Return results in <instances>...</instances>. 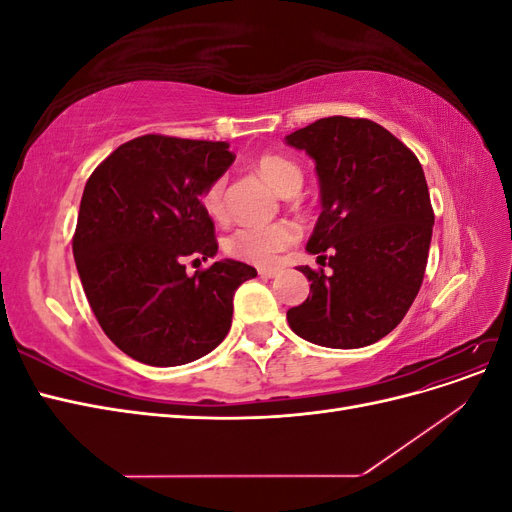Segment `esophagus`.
Returning a JSON list of instances; mask_svg holds the SVG:
<instances>
[{
  "label": "esophagus",
  "instance_id": "esophagus-1",
  "mask_svg": "<svg viewBox=\"0 0 512 512\" xmlns=\"http://www.w3.org/2000/svg\"><path fill=\"white\" fill-rule=\"evenodd\" d=\"M258 275L262 277V280H271V277L277 275L275 269H258Z\"/></svg>",
  "mask_w": 512,
  "mask_h": 512
}]
</instances>
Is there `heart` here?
Masks as SVG:
<instances>
[{
  "mask_svg": "<svg viewBox=\"0 0 512 512\" xmlns=\"http://www.w3.org/2000/svg\"><path fill=\"white\" fill-rule=\"evenodd\" d=\"M258 173L265 177L277 192L294 194L301 185V168L292 160L277 153H262L254 162ZM203 207L215 220L226 215V177H215L203 192ZM299 239V226L294 222L273 224H241L224 241L228 256L250 262L256 267H273L282 252Z\"/></svg>",
  "mask_w": 512,
  "mask_h": 512,
  "instance_id": "1",
  "label": "heart"
}]
</instances>
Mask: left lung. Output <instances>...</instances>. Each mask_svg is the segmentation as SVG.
Segmentation results:
<instances>
[{
  "instance_id": "8db88e82",
  "label": "left lung",
  "mask_w": 512,
  "mask_h": 512,
  "mask_svg": "<svg viewBox=\"0 0 512 512\" xmlns=\"http://www.w3.org/2000/svg\"><path fill=\"white\" fill-rule=\"evenodd\" d=\"M286 141L316 162L322 213L307 252L331 267L299 269L312 284L288 309L290 329L327 348L374 344L404 320L425 277L433 209L423 166L361 117H324Z\"/></svg>"
}]
</instances>
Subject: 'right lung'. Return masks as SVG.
<instances>
[{"instance_id": "add662e5", "label": "right lung", "mask_w": 512, "mask_h": 512, "mask_svg": "<svg viewBox=\"0 0 512 512\" xmlns=\"http://www.w3.org/2000/svg\"><path fill=\"white\" fill-rule=\"evenodd\" d=\"M228 143L145 134L96 166L72 237L85 297L106 337L153 367L192 363L222 344L232 294L256 277L239 260L194 275L218 252L203 192L235 162Z\"/></svg>"}]
</instances>
